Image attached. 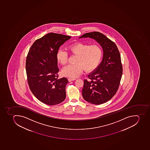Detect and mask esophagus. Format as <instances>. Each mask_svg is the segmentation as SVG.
I'll return each instance as SVG.
<instances>
[{
  "label": "esophagus",
  "mask_w": 150,
  "mask_h": 150,
  "mask_svg": "<svg viewBox=\"0 0 150 150\" xmlns=\"http://www.w3.org/2000/svg\"><path fill=\"white\" fill-rule=\"evenodd\" d=\"M68 81H69V82H71V81H74L76 80V79H74V78H69L68 79Z\"/></svg>",
  "instance_id": "1"
}]
</instances>
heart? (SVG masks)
Wrapping results in <instances>:
<instances>
[{
	"instance_id": "b5f03b06",
	"label": "heart",
	"mask_w": 150,
	"mask_h": 150,
	"mask_svg": "<svg viewBox=\"0 0 150 150\" xmlns=\"http://www.w3.org/2000/svg\"><path fill=\"white\" fill-rule=\"evenodd\" d=\"M70 53L77 55L75 64H68L63 68V76L76 78L82 73L83 70L89 72L96 69L101 62L103 57L102 47L98 45H89L84 43H77L68 47ZM57 61L64 65L68 62V53L60 49L57 54Z\"/></svg>"
}]
</instances>
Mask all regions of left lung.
Returning <instances> with one entry per match:
<instances>
[{"label": "left lung", "mask_w": 150, "mask_h": 150, "mask_svg": "<svg viewBox=\"0 0 150 150\" xmlns=\"http://www.w3.org/2000/svg\"><path fill=\"white\" fill-rule=\"evenodd\" d=\"M95 39L103 49L102 62L84 80L82 96L86 101L101 105L111 99L118 90L122 74L121 55L117 46L102 33L93 32L79 37Z\"/></svg>", "instance_id": "obj_1"}]
</instances>
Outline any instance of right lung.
<instances>
[{
    "label": "right lung",
    "instance_id": "add662e5",
    "mask_svg": "<svg viewBox=\"0 0 150 150\" xmlns=\"http://www.w3.org/2000/svg\"><path fill=\"white\" fill-rule=\"evenodd\" d=\"M71 38L48 33L35 41L28 53L25 68L29 88L35 96L46 105H57L66 99L68 81L66 77L57 79V54L61 45Z\"/></svg>",
    "mask_w": 150,
    "mask_h": 150
}]
</instances>
